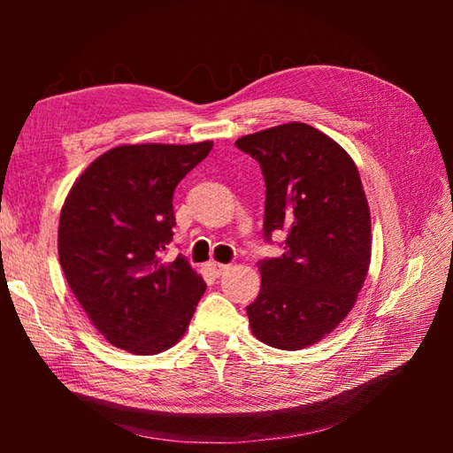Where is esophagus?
Segmentation results:
<instances>
[{"mask_svg": "<svg viewBox=\"0 0 453 453\" xmlns=\"http://www.w3.org/2000/svg\"><path fill=\"white\" fill-rule=\"evenodd\" d=\"M208 268L211 271V274H216V276H221L224 274L227 268H229V265H224V263H216V261H210L208 263Z\"/></svg>", "mask_w": 453, "mask_h": 453, "instance_id": "esophagus-1", "label": "esophagus"}]
</instances>
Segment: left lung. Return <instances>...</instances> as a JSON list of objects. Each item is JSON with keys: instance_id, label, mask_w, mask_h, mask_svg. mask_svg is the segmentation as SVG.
Returning a JSON list of instances; mask_svg holds the SVG:
<instances>
[{"instance_id": "obj_1", "label": "left lung", "mask_w": 453, "mask_h": 453, "mask_svg": "<svg viewBox=\"0 0 453 453\" xmlns=\"http://www.w3.org/2000/svg\"><path fill=\"white\" fill-rule=\"evenodd\" d=\"M261 165L265 239L286 232L284 253L263 258L261 292L247 305L258 341L280 350L319 342L354 307L372 257L370 208L352 157L303 122L239 138Z\"/></svg>"}]
</instances>
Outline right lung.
Listing matches in <instances>:
<instances>
[{"label": "right lung", "mask_w": 453, "mask_h": 453, "mask_svg": "<svg viewBox=\"0 0 453 453\" xmlns=\"http://www.w3.org/2000/svg\"><path fill=\"white\" fill-rule=\"evenodd\" d=\"M211 142L112 148L81 173L58 227V255L73 296L104 339L150 356L177 344L206 282L182 255L163 261L173 239V192Z\"/></svg>", "instance_id": "right-lung-1"}]
</instances>
